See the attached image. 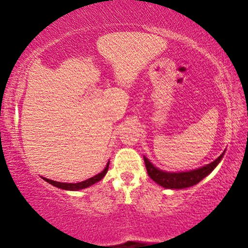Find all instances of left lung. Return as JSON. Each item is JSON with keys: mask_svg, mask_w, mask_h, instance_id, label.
Returning <instances> with one entry per match:
<instances>
[{"mask_svg": "<svg viewBox=\"0 0 248 248\" xmlns=\"http://www.w3.org/2000/svg\"><path fill=\"white\" fill-rule=\"evenodd\" d=\"M224 152L215 161L204 166L198 167V169L190 170H182V171H166L155 166L148 157H144L146 170L151 178L159 186L167 188V189H184L188 188L201 182L204 177L211 173V171L219 165L224 156Z\"/></svg>", "mask_w": 248, "mask_h": 248, "instance_id": "obj_1", "label": "left lung"}]
</instances>
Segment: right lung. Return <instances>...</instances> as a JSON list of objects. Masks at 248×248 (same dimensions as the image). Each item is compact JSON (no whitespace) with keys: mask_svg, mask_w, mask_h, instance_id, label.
I'll return each mask as SVG.
<instances>
[{"mask_svg":"<svg viewBox=\"0 0 248 248\" xmlns=\"http://www.w3.org/2000/svg\"><path fill=\"white\" fill-rule=\"evenodd\" d=\"M108 166H109V162H107V164H106V166H105V169L102 171H100V173L93 176V177H91V178L86 179V180H83V182H79V183H60V182H56V180L43 177V176H41V178H43L45 182H47L50 185H52V186L57 187V188H60V189L70 190V191H78V190L85 189V188L90 187V186H92V185H94L96 183H98L99 180H102L105 177V175L107 174Z\"/></svg>","mask_w":248,"mask_h":248,"instance_id":"add662e5","label":"right lung"}]
</instances>
